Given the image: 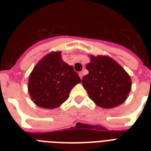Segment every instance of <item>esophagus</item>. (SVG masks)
Instances as JSON below:
<instances>
[{
  "label": "esophagus",
  "instance_id": "esophagus-1",
  "mask_svg": "<svg viewBox=\"0 0 151 151\" xmlns=\"http://www.w3.org/2000/svg\"><path fill=\"white\" fill-rule=\"evenodd\" d=\"M78 74H79V77H80L81 79H82V78H83V72H81H81H79V73H78Z\"/></svg>",
  "mask_w": 151,
  "mask_h": 151
}]
</instances>
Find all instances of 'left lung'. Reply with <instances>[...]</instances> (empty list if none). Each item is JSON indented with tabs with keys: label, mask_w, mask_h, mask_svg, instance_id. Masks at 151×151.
Here are the masks:
<instances>
[{
	"label": "left lung",
	"mask_w": 151,
	"mask_h": 151,
	"mask_svg": "<svg viewBox=\"0 0 151 151\" xmlns=\"http://www.w3.org/2000/svg\"><path fill=\"white\" fill-rule=\"evenodd\" d=\"M86 65L89 73L82 78L88 96L100 107L121 105L131 91V78L117 62L108 56L91 55Z\"/></svg>",
	"instance_id": "left-lung-1"
}]
</instances>
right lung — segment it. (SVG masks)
Instances as JSON below:
<instances>
[{
	"instance_id": "add662e5",
	"label": "right lung",
	"mask_w": 151,
	"mask_h": 151,
	"mask_svg": "<svg viewBox=\"0 0 151 151\" xmlns=\"http://www.w3.org/2000/svg\"><path fill=\"white\" fill-rule=\"evenodd\" d=\"M80 82L73 66L62 59L61 52H51L37 64L30 73L28 90L35 104L53 109L68 99L70 90Z\"/></svg>"
}]
</instances>
